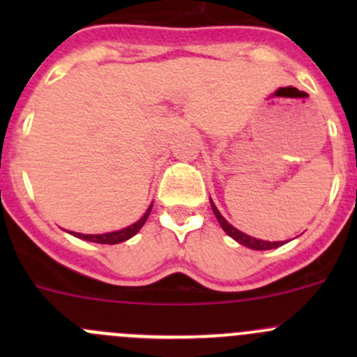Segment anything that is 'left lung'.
I'll use <instances>...</instances> for the list:
<instances>
[{
  "mask_svg": "<svg viewBox=\"0 0 357 357\" xmlns=\"http://www.w3.org/2000/svg\"><path fill=\"white\" fill-rule=\"evenodd\" d=\"M211 207H212V212H214L215 219H218L219 225H221V228L225 229L226 235L231 236V238L235 240V242H238L240 245L252 248V250H271V248L282 247L283 243H285V242H266V240H259V238H254V236H248L243 231H240V229H236L233 225H229V222L222 218L221 212L218 211V207H215L212 200H211Z\"/></svg>",
  "mask_w": 357,
  "mask_h": 357,
  "instance_id": "obj_1",
  "label": "left lung"
}]
</instances>
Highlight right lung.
I'll return each instance as SVG.
<instances>
[{
	"label": "right lung",
	"mask_w": 357,
	"mask_h": 357,
	"mask_svg": "<svg viewBox=\"0 0 357 357\" xmlns=\"http://www.w3.org/2000/svg\"><path fill=\"white\" fill-rule=\"evenodd\" d=\"M152 205L153 204H150V207L146 208V212L142 215V219H138L135 225L128 226V228H122V229H117V231H110V233H102V235H84V233H74V231H70V235L77 236V238L81 240H86V242L105 243V245H115V243L126 242V240L132 238V236L143 228V225H145L146 219H149L150 211H152Z\"/></svg>",
	"instance_id": "add662e5"
}]
</instances>
